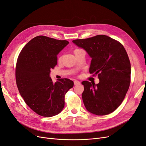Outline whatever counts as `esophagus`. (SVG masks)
Wrapping results in <instances>:
<instances>
[{"label":"esophagus","mask_w":146,"mask_h":146,"mask_svg":"<svg viewBox=\"0 0 146 146\" xmlns=\"http://www.w3.org/2000/svg\"><path fill=\"white\" fill-rule=\"evenodd\" d=\"M74 85H79V84H80V82H79V81L76 80H74Z\"/></svg>","instance_id":"esophagus-1"}]
</instances>
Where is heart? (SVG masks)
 Segmentation results:
<instances>
[{
	"mask_svg": "<svg viewBox=\"0 0 146 146\" xmlns=\"http://www.w3.org/2000/svg\"><path fill=\"white\" fill-rule=\"evenodd\" d=\"M77 50H79V49H77ZM76 50H75V51H76Z\"/></svg>",
	"mask_w": 146,
	"mask_h": 146,
	"instance_id": "b5f03b06",
	"label": "heart"
}]
</instances>
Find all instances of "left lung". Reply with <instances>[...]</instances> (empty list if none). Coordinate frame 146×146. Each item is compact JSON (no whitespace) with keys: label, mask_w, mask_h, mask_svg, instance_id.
<instances>
[{"label":"left lung","mask_w":146,"mask_h":146,"mask_svg":"<svg viewBox=\"0 0 146 146\" xmlns=\"http://www.w3.org/2000/svg\"><path fill=\"white\" fill-rule=\"evenodd\" d=\"M91 58L90 72L99 83L82 82V99L87 111L99 116L113 112L124 99L130 83L131 65L125 48L106 35L73 40Z\"/></svg>","instance_id":"8db88e82"}]
</instances>
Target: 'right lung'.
Segmentation results:
<instances>
[{
  "label": "right lung",
  "mask_w": 146,
  "mask_h": 146,
  "mask_svg": "<svg viewBox=\"0 0 146 146\" xmlns=\"http://www.w3.org/2000/svg\"><path fill=\"white\" fill-rule=\"evenodd\" d=\"M68 44L66 40L38 36L24 46L17 58L16 80L19 93L40 116L59 114L64 107V95L74 86L68 78L54 83L50 77V70L57 64V55Z\"/></svg>",
  "instance_id": "obj_1"
}]
</instances>
